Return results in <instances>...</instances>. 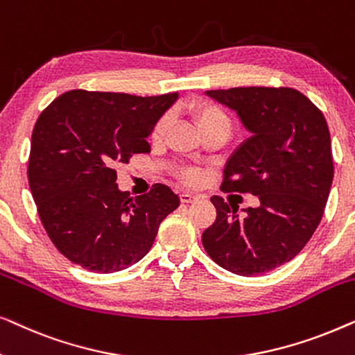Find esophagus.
Here are the masks:
<instances>
[{
  "label": "esophagus",
  "instance_id": "obj_1",
  "mask_svg": "<svg viewBox=\"0 0 355 355\" xmlns=\"http://www.w3.org/2000/svg\"><path fill=\"white\" fill-rule=\"evenodd\" d=\"M179 197H181V202L182 203H192V202H196L197 198H198V196H196V193H189V192H182Z\"/></svg>",
  "mask_w": 355,
  "mask_h": 355
}]
</instances>
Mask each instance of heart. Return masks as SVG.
Wrapping results in <instances>:
<instances>
[{
    "label": "heart",
    "instance_id": "b5f03b06",
    "mask_svg": "<svg viewBox=\"0 0 355 355\" xmlns=\"http://www.w3.org/2000/svg\"><path fill=\"white\" fill-rule=\"evenodd\" d=\"M191 114L193 121H196V124L198 125V129L202 130V134L211 129L230 130V118H227L225 110H223L221 106L211 103V101H196V103H192ZM171 114H164L163 118L155 124L152 134V139L155 142H159V140L164 139V135L168 134L169 128H171ZM184 176H186L189 181H197L198 173L193 171V169H189V171L184 173Z\"/></svg>",
    "mask_w": 355,
    "mask_h": 355
}]
</instances>
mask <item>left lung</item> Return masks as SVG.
Returning a JSON list of instances; mask_svg holds the SVG:
<instances>
[{
    "label": "left lung",
    "instance_id": "8db88e82",
    "mask_svg": "<svg viewBox=\"0 0 355 355\" xmlns=\"http://www.w3.org/2000/svg\"><path fill=\"white\" fill-rule=\"evenodd\" d=\"M205 95L236 111L250 134L227 158L221 187L254 193L260 205L237 211L211 197L216 221L203 231V247L231 273L263 275L293 260L322 221L333 182L328 124L294 89L237 87Z\"/></svg>",
    "mask_w": 355,
    "mask_h": 355
}]
</instances>
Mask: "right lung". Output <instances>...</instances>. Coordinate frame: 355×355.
<instances>
[{
    "label": "right lung",
    "instance_id": "1",
    "mask_svg": "<svg viewBox=\"0 0 355 355\" xmlns=\"http://www.w3.org/2000/svg\"><path fill=\"white\" fill-rule=\"evenodd\" d=\"M178 100L71 90L38 116L28 186L43 227L72 263L114 273L152 249L159 223L181 200L163 184L130 197L119 191L114 168L150 152L155 124Z\"/></svg>",
    "mask_w": 355,
    "mask_h": 355
}]
</instances>
